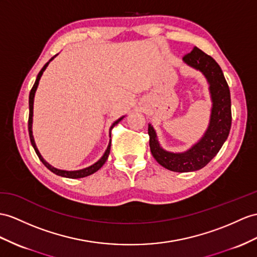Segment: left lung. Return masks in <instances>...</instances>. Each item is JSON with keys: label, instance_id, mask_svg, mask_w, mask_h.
Instances as JSON below:
<instances>
[{"label": "left lung", "instance_id": "8db88e82", "mask_svg": "<svg viewBox=\"0 0 257 257\" xmlns=\"http://www.w3.org/2000/svg\"><path fill=\"white\" fill-rule=\"evenodd\" d=\"M182 60L187 66L201 72L209 85L211 108L208 126L201 139L180 153L169 152L160 145L152 123L148 124V135L150 152L160 166L174 172H191L207 165L227 141L232 120L231 98L222 70L211 56L195 47Z\"/></svg>", "mask_w": 257, "mask_h": 257}]
</instances>
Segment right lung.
Here are the masks:
<instances>
[{"label": "right lung", "mask_w": 257, "mask_h": 257, "mask_svg": "<svg viewBox=\"0 0 257 257\" xmlns=\"http://www.w3.org/2000/svg\"><path fill=\"white\" fill-rule=\"evenodd\" d=\"M58 55V54H56ZM56 55H54L53 58L50 60L48 63H46V65L43 66L42 68H41V71L39 72V74H38V76H37V79H36V81H35V84H34V86H33V88H31V90H30V93H29V120H28V132H29V137H30V142H31V145H33V147H34V149H35V152H36V154H37V156H38L39 157V159H40V161L42 162L43 165H45L50 171H52L53 173H55L56 176H60V177H63V178H68V179H79V178H85V177H88V176H90V174H92V173H95V172H97L100 168H101L103 165H104V162L107 161V159H108V157H109V154H110V148H111V140L109 141V144H108V147H107V149H105V152L103 153V155H102V157L100 158L98 161H96L95 164H92L91 166H89V167H86V168H83V169H79V170H62V169H58V168H55V167H53V166H51L49 164L48 161H46L45 160V158L42 157L41 156V154H40V152H39V149H38V147H37V145H36V142H35V137H34V134H33V121H34V101H35V95H36V91H37V88H38V85H39V80H40V78H41V76H42V74H43V72L46 71V68L48 67V65H49V63L50 62H51ZM125 117V115H123V116H121L120 118H117V120L111 125V127H110V132H111V130L113 128L115 125L118 123V122H121V120H123V118ZM109 136L111 137V133H109Z\"/></svg>", "instance_id": "1"}]
</instances>
